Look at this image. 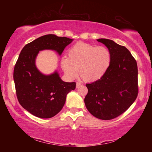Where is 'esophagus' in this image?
Returning <instances> with one entry per match:
<instances>
[{"label": "esophagus", "instance_id": "34e87169", "mask_svg": "<svg viewBox=\"0 0 152 152\" xmlns=\"http://www.w3.org/2000/svg\"><path fill=\"white\" fill-rule=\"evenodd\" d=\"M82 85V83L80 82H76V88H78V87H80Z\"/></svg>", "mask_w": 152, "mask_h": 152}]
</instances>
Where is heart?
Returning a JSON list of instances; mask_svg holds the SVG:
<instances>
[{"label": "heart", "instance_id": "obj_1", "mask_svg": "<svg viewBox=\"0 0 152 152\" xmlns=\"http://www.w3.org/2000/svg\"><path fill=\"white\" fill-rule=\"evenodd\" d=\"M68 58L61 60L64 71L70 78L78 74L85 80L96 81L104 76L111 63V53L104 46L79 42L68 50Z\"/></svg>", "mask_w": 152, "mask_h": 152}]
</instances>
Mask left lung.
I'll return each instance as SVG.
<instances>
[{
	"mask_svg": "<svg viewBox=\"0 0 152 152\" xmlns=\"http://www.w3.org/2000/svg\"><path fill=\"white\" fill-rule=\"evenodd\" d=\"M111 53V63L104 76L86 84V109L98 119L110 120L125 112L138 95L137 61L124 46L113 41L99 39Z\"/></svg>",
	"mask_w": 152,
	"mask_h": 152,
	"instance_id": "left-lung-1",
	"label": "left lung"
}]
</instances>
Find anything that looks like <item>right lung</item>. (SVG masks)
<instances>
[{
    "instance_id": "right-lung-1",
    "label": "right lung",
    "mask_w": 152,
    "mask_h": 152,
    "mask_svg": "<svg viewBox=\"0 0 152 152\" xmlns=\"http://www.w3.org/2000/svg\"><path fill=\"white\" fill-rule=\"evenodd\" d=\"M73 39L55 35H43L27 43L22 49L13 72L15 90L20 104L35 117L48 119L60 111L66 95L76 88V82L61 80L57 72L43 75L35 66L39 51L52 50L61 53Z\"/></svg>"
}]
</instances>
